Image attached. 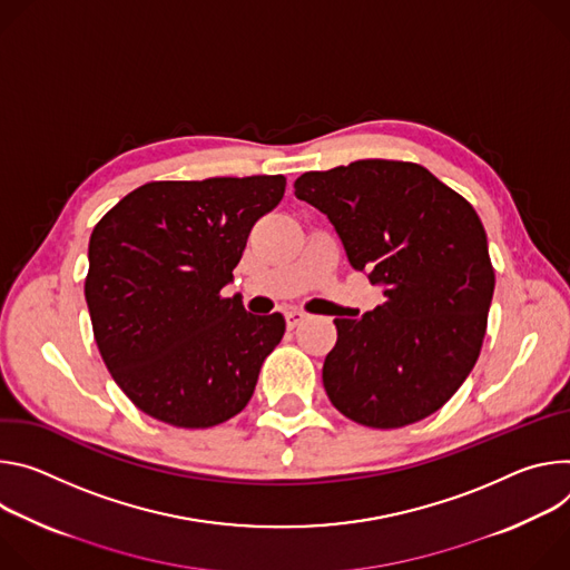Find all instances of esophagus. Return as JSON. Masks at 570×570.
Returning a JSON list of instances; mask_svg holds the SVG:
<instances>
[{
    "mask_svg": "<svg viewBox=\"0 0 570 570\" xmlns=\"http://www.w3.org/2000/svg\"><path fill=\"white\" fill-rule=\"evenodd\" d=\"M307 320V314L305 312H301V309H289V312H285V322H287V328L289 331H294L298 324H303Z\"/></svg>",
    "mask_w": 570,
    "mask_h": 570,
    "instance_id": "obj_1",
    "label": "esophagus"
}]
</instances>
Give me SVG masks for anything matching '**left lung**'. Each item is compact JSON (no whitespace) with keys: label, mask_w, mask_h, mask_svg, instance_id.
Returning <instances> with one entry per match:
<instances>
[{"label":"left lung","mask_w":570,"mask_h":570,"mask_svg":"<svg viewBox=\"0 0 570 570\" xmlns=\"http://www.w3.org/2000/svg\"><path fill=\"white\" fill-rule=\"evenodd\" d=\"M294 195L331 219L351 267L385 294L362 320H335L331 403L381 430L430 416L466 381L487 331L495 276L478 213L425 167L381 158L305 171Z\"/></svg>","instance_id":"left-lung-1"}]
</instances>
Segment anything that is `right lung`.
<instances>
[{"label":"right lung","mask_w":570,"mask_h":570,"mask_svg":"<svg viewBox=\"0 0 570 570\" xmlns=\"http://www.w3.org/2000/svg\"><path fill=\"white\" fill-rule=\"evenodd\" d=\"M285 183L281 174L154 180L95 226L86 278L95 340L119 390L145 414L213 428L250 401L285 320L246 312L222 287Z\"/></svg>","instance_id":"add662e5"}]
</instances>
